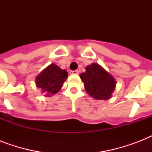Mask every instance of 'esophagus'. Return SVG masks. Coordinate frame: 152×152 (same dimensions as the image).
Wrapping results in <instances>:
<instances>
[{
    "label": "esophagus",
    "mask_w": 152,
    "mask_h": 152,
    "mask_svg": "<svg viewBox=\"0 0 152 152\" xmlns=\"http://www.w3.org/2000/svg\"><path fill=\"white\" fill-rule=\"evenodd\" d=\"M71 74H72V75H78L79 71H78V70H74V71H71Z\"/></svg>",
    "instance_id": "esophagus-1"
}]
</instances>
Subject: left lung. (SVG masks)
<instances>
[{
	"instance_id": "obj_1",
	"label": "left lung",
	"mask_w": 152,
	"mask_h": 152,
	"mask_svg": "<svg viewBox=\"0 0 152 152\" xmlns=\"http://www.w3.org/2000/svg\"><path fill=\"white\" fill-rule=\"evenodd\" d=\"M88 95L98 100H107L112 97L116 88L114 77L98 63L86 67L85 72L80 75Z\"/></svg>"
}]
</instances>
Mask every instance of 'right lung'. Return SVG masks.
<instances>
[{"label":"right lung","mask_w":152,"mask_h":152,"mask_svg":"<svg viewBox=\"0 0 152 152\" xmlns=\"http://www.w3.org/2000/svg\"><path fill=\"white\" fill-rule=\"evenodd\" d=\"M68 78V72L57 64H51L43 69L35 78V85L41 89L44 96H52L61 89Z\"/></svg>","instance_id":"1"}]
</instances>
